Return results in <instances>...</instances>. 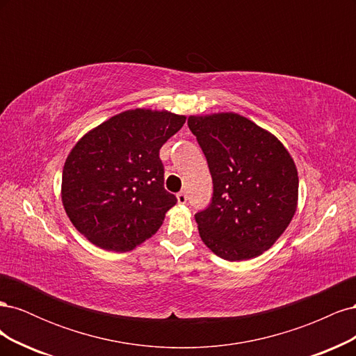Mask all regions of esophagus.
<instances>
[{"label": "esophagus", "mask_w": 356, "mask_h": 356, "mask_svg": "<svg viewBox=\"0 0 356 356\" xmlns=\"http://www.w3.org/2000/svg\"><path fill=\"white\" fill-rule=\"evenodd\" d=\"M177 200H178V203H181V204H184L186 202H187V195L184 191H181V193H178L177 195Z\"/></svg>", "instance_id": "1"}]
</instances>
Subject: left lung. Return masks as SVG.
Returning <instances> with one entry per match:
<instances>
[{
	"label": "left lung",
	"instance_id": "left-lung-1",
	"mask_svg": "<svg viewBox=\"0 0 356 356\" xmlns=\"http://www.w3.org/2000/svg\"><path fill=\"white\" fill-rule=\"evenodd\" d=\"M187 123L213 184L209 207L195 215L203 243L229 261L261 255L297 211L293 157L275 135L236 113L190 115Z\"/></svg>",
	"mask_w": 356,
	"mask_h": 356
}]
</instances>
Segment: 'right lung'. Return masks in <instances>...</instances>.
<instances>
[{
    "label": "right lung",
    "mask_w": 356,
    "mask_h": 356,
    "mask_svg": "<svg viewBox=\"0 0 356 356\" xmlns=\"http://www.w3.org/2000/svg\"><path fill=\"white\" fill-rule=\"evenodd\" d=\"M186 115L127 110L96 126L74 145L62 172L68 218L93 245L124 252L160 229L177 197L165 190L159 152Z\"/></svg>",
    "instance_id": "add662e5"
}]
</instances>
